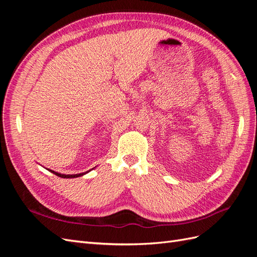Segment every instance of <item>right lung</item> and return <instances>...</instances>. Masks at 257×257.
Segmentation results:
<instances>
[{
    "label": "right lung",
    "mask_w": 257,
    "mask_h": 257,
    "mask_svg": "<svg viewBox=\"0 0 257 257\" xmlns=\"http://www.w3.org/2000/svg\"><path fill=\"white\" fill-rule=\"evenodd\" d=\"M49 172H51L52 174H54V175H57V176H59V177H61V178H77V177H81V176H83V175H85L87 174L88 172H85V173H80V174H72V175H66V174H61V173H58V172H54V170H51V169H49V168H47ZM90 172V170H89Z\"/></svg>",
    "instance_id": "1"
}]
</instances>
